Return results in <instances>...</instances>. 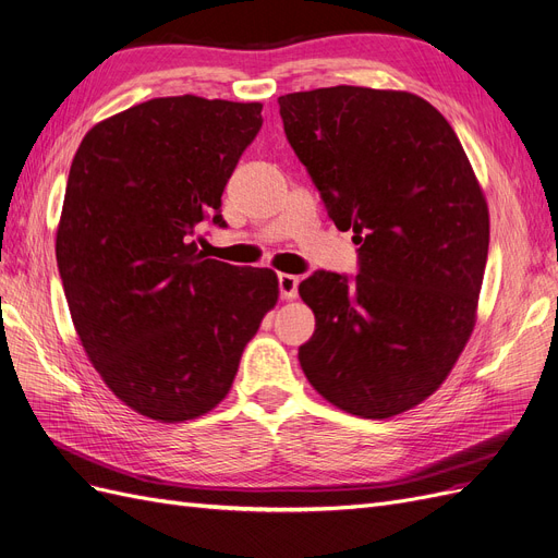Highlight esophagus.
I'll return each instance as SVG.
<instances>
[{
  "label": "esophagus",
  "instance_id": "obj_1",
  "mask_svg": "<svg viewBox=\"0 0 558 558\" xmlns=\"http://www.w3.org/2000/svg\"><path fill=\"white\" fill-rule=\"evenodd\" d=\"M277 279H279L281 300H295L298 298V283H300V279L295 275H286V272H281Z\"/></svg>",
  "mask_w": 558,
  "mask_h": 558
}]
</instances>
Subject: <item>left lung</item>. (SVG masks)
Listing matches in <instances>:
<instances>
[{
	"instance_id": "8db88e82",
	"label": "left lung",
	"mask_w": 558,
	"mask_h": 558,
	"mask_svg": "<svg viewBox=\"0 0 558 558\" xmlns=\"http://www.w3.org/2000/svg\"><path fill=\"white\" fill-rule=\"evenodd\" d=\"M279 111L333 225L362 244L354 281L316 272L298 288L316 316L302 371L343 412L403 414L447 380L476 325L478 178L449 121L410 92L341 84L286 94Z\"/></svg>"
}]
</instances>
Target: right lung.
<instances>
[{
	"label": "right lung",
	"instance_id": "obj_1",
	"mask_svg": "<svg viewBox=\"0 0 558 558\" xmlns=\"http://www.w3.org/2000/svg\"><path fill=\"white\" fill-rule=\"evenodd\" d=\"M260 102L153 98L86 132L65 183L57 265L88 362L121 403L162 423L227 398L277 275L206 258L202 221L263 125Z\"/></svg>",
	"mask_w": 558,
	"mask_h": 558
}]
</instances>
